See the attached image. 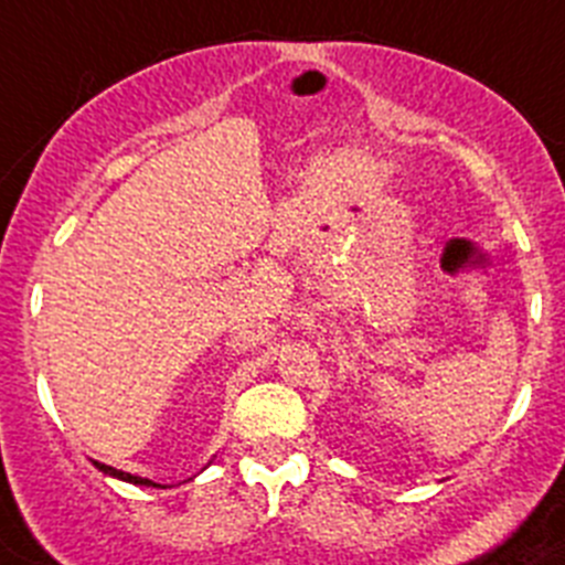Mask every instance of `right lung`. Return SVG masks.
<instances>
[{
    "mask_svg": "<svg viewBox=\"0 0 565 565\" xmlns=\"http://www.w3.org/2000/svg\"><path fill=\"white\" fill-rule=\"evenodd\" d=\"M95 465H98V470L109 472V476H118V479H124V481H131V484L160 487V484H154V481H149V479H140V476H131V472H124V470H115V467H109V465H100V461H95Z\"/></svg>",
    "mask_w": 565,
    "mask_h": 565,
    "instance_id": "1",
    "label": "right lung"
}]
</instances>
